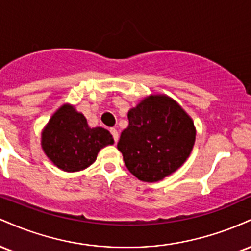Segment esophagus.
<instances>
[{"instance_id":"34e87169","label":"esophagus","mask_w":251,"mask_h":251,"mask_svg":"<svg viewBox=\"0 0 251 251\" xmlns=\"http://www.w3.org/2000/svg\"><path fill=\"white\" fill-rule=\"evenodd\" d=\"M109 131H111L112 135H113L114 142L118 143V139H119V134H118V131H117V129H116V128H111V129H109Z\"/></svg>"}]
</instances>
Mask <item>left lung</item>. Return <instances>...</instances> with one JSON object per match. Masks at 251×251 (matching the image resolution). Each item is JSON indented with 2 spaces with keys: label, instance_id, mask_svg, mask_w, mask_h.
<instances>
[{
  "label": "left lung",
  "instance_id": "left-lung-1",
  "mask_svg": "<svg viewBox=\"0 0 251 251\" xmlns=\"http://www.w3.org/2000/svg\"><path fill=\"white\" fill-rule=\"evenodd\" d=\"M118 150L126 168L142 181L164 179L186 162L194 149V120L166 94L144 98L127 113Z\"/></svg>",
  "mask_w": 251,
  "mask_h": 251
}]
</instances>
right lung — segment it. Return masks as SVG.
I'll list each match as a JSON object with an SVG mask.
<instances>
[{
  "label": "right lung",
  "instance_id": "obj_1",
  "mask_svg": "<svg viewBox=\"0 0 251 251\" xmlns=\"http://www.w3.org/2000/svg\"><path fill=\"white\" fill-rule=\"evenodd\" d=\"M113 144L107 129L89 127L85 116L71 103L60 106L41 132L43 152L65 172L87 169L96 162L100 150Z\"/></svg>",
  "mask_w": 251,
  "mask_h": 251
}]
</instances>
